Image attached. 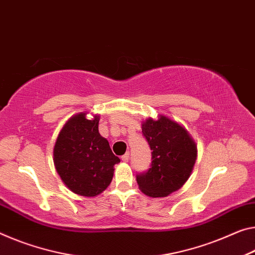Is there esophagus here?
<instances>
[{
    "label": "esophagus",
    "instance_id": "esophagus-1",
    "mask_svg": "<svg viewBox=\"0 0 255 255\" xmlns=\"http://www.w3.org/2000/svg\"><path fill=\"white\" fill-rule=\"evenodd\" d=\"M121 160L124 161V162H128L129 161V153H126V154H124L121 156Z\"/></svg>",
    "mask_w": 255,
    "mask_h": 255
}]
</instances>
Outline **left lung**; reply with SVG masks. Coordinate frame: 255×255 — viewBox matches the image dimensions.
<instances>
[{"label": "left lung", "mask_w": 255, "mask_h": 255, "mask_svg": "<svg viewBox=\"0 0 255 255\" xmlns=\"http://www.w3.org/2000/svg\"><path fill=\"white\" fill-rule=\"evenodd\" d=\"M142 132L152 151V162L146 172L136 176L137 184L145 195L165 197L183 187L191 176L196 144L183 126L164 116L145 120Z\"/></svg>", "instance_id": "1"}]
</instances>
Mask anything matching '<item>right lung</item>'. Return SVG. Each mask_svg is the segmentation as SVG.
I'll use <instances>...</instances> for the list:
<instances>
[{"label":"right lung","mask_w":255,"mask_h":255,"mask_svg":"<svg viewBox=\"0 0 255 255\" xmlns=\"http://www.w3.org/2000/svg\"><path fill=\"white\" fill-rule=\"evenodd\" d=\"M100 117L92 120L78 113L67 121L54 145V164L68 188L93 197L110 185L115 164L120 162L108 140L99 132Z\"/></svg>","instance_id":"1"}]
</instances>
